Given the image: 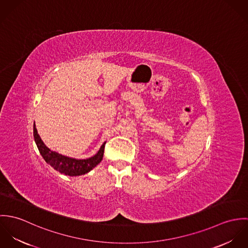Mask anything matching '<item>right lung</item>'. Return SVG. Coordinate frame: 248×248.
I'll list each match as a JSON object with an SVG mask.
<instances>
[{
	"instance_id": "add662e5",
	"label": "right lung",
	"mask_w": 248,
	"mask_h": 248,
	"mask_svg": "<svg viewBox=\"0 0 248 248\" xmlns=\"http://www.w3.org/2000/svg\"><path fill=\"white\" fill-rule=\"evenodd\" d=\"M33 136L38 150L46 160V162L50 165L54 170L60 172L61 174H65L68 176H81L90 172L93 168H94L98 163L101 162L104 155V149L106 142L103 143L98 153L93 157L87 159H75L65 155H62L56 152L48 149L44 142L42 141L40 136L37 133L35 123L33 126Z\"/></svg>"
}]
</instances>
